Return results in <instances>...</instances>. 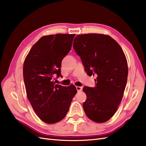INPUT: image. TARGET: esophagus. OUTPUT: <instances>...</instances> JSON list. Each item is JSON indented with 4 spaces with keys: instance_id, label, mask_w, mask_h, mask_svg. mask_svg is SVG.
Returning a JSON list of instances; mask_svg holds the SVG:
<instances>
[{
    "instance_id": "34e87169",
    "label": "esophagus",
    "mask_w": 146,
    "mask_h": 146,
    "mask_svg": "<svg viewBox=\"0 0 146 146\" xmlns=\"http://www.w3.org/2000/svg\"><path fill=\"white\" fill-rule=\"evenodd\" d=\"M76 90H77L78 92H80V91L82 90V87L76 86Z\"/></svg>"
}]
</instances>
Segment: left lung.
<instances>
[{
    "mask_svg": "<svg viewBox=\"0 0 146 146\" xmlns=\"http://www.w3.org/2000/svg\"><path fill=\"white\" fill-rule=\"evenodd\" d=\"M73 48L88 76L96 75L95 87L85 86L83 109L89 119L105 123L114 115L126 86L128 65L123 49L110 36L90 33L78 35Z\"/></svg>",
    "mask_w": 146,
    "mask_h": 146,
    "instance_id": "8db88e82",
    "label": "left lung"
}]
</instances>
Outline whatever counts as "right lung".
Masks as SVG:
<instances>
[{"label": "right lung", "mask_w": 146, "mask_h": 146, "mask_svg": "<svg viewBox=\"0 0 146 146\" xmlns=\"http://www.w3.org/2000/svg\"><path fill=\"white\" fill-rule=\"evenodd\" d=\"M74 34L42 36L32 46L23 63V76L27 98L39 118L54 124L66 116L77 93L73 84L63 87L53 78L62 76L61 62L71 50Z\"/></svg>", "instance_id": "obj_1"}]
</instances>
